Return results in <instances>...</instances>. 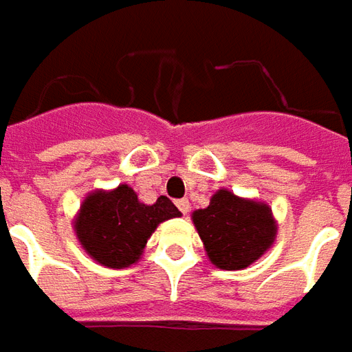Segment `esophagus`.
Here are the masks:
<instances>
[{"mask_svg":"<svg viewBox=\"0 0 352 352\" xmlns=\"http://www.w3.org/2000/svg\"><path fill=\"white\" fill-rule=\"evenodd\" d=\"M177 207H179V211H181V213L186 214V213H188V211H190V201H188V199H186V198L177 199Z\"/></svg>","mask_w":352,"mask_h":352,"instance_id":"obj_1","label":"esophagus"}]
</instances>
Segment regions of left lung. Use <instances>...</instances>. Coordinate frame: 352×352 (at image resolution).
Segmentation results:
<instances>
[{
	"label": "left lung",
	"mask_w": 352,
	"mask_h": 352,
	"mask_svg": "<svg viewBox=\"0 0 352 352\" xmlns=\"http://www.w3.org/2000/svg\"><path fill=\"white\" fill-rule=\"evenodd\" d=\"M194 226L207 256L221 270H243L264 254L275 241L277 224L272 207L239 198L222 188L206 209L192 213Z\"/></svg>",
	"instance_id": "1"
}]
</instances>
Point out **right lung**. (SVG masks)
Returning <instances> with one entry per match:
<instances>
[{
    "label": "right lung",
    "mask_w": 352,
    "mask_h": 352,
    "mask_svg": "<svg viewBox=\"0 0 352 352\" xmlns=\"http://www.w3.org/2000/svg\"><path fill=\"white\" fill-rule=\"evenodd\" d=\"M175 217L181 211L166 196L145 206L133 188L120 184L88 194L75 219V234L96 262L120 270L135 264L156 226Z\"/></svg>",
    "instance_id": "add662e5"
}]
</instances>
